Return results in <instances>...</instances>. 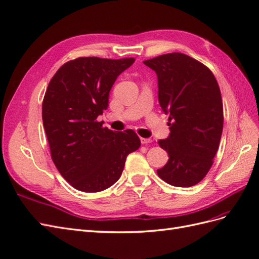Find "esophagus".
I'll return each instance as SVG.
<instances>
[{"mask_svg":"<svg viewBox=\"0 0 259 259\" xmlns=\"http://www.w3.org/2000/svg\"><path fill=\"white\" fill-rule=\"evenodd\" d=\"M140 142H142L143 145H147V144H150L152 140L150 138H143L142 137V138H140Z\"/></svg>","mask_w":259,"mask_h":259,"instance_id":"34e87169","label":"esophagus"}]
</instances>
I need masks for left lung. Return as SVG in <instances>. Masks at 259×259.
<instances>
[{
    "label": "left lung",
    "mask_w": 259,
    "mask_h": 259,
    "mask_svg": "<svg viewBox=\"0 0 259 259\" xmlns=\"http://www.w3.org/2000/svg\"><path fill=\"white\" fill-rule=\"evenodd\" d=\"M144 64L158 75L159 103L169 115L170 134L158 142L169 159L156 173L171 186L197 185L213 165L222 138L218 83L206 66L182 53L164 54Z\"/></svg>",
    "instance_id": "8db88e82"
}]
</instances>
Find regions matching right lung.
Masks as SVG:
<instances>
[{
  "mask_svg": "<svg viewBox=\"0 0 259 259\" xmlns=\"http://www.w3.org/2000/svg\"><path fill=\"white\" fill-rule=\"evenodd\" d=\"M135 58L79 57L62 65L44 95L42 117L52 160L75 189L99 192L115 184L126 156L140 147L133 130L113 132L97 116L116 77Z\"/></svg>",
  "mask_w": 259,
  "mask_h": 259,
  "instance_id": "right-lung-1",
  "label": "right lung"
}]
</instances>
